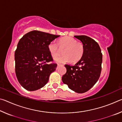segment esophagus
Masks as SVG:
<instances>
[{
  "instance_id": "1",
  "label": "esophagus",
  "mask_w": 122,
  "mask_h": 122,
  "mask_svg": "<svg viewBox=\"0 0 122 122\" xmlns=\"http://www.w3.org/2000/svg\"><path fill=\"white\" fill-rule=\"evenodd\" d=\"M61 65H57V67H56V70H57V69H59V67H60V66Z\"/></svg>"
}]
</instances>
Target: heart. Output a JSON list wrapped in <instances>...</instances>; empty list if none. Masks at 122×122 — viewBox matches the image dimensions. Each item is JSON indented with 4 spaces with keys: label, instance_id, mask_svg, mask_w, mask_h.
Masks as SVG:
<instances>
[{
    "label": "heart",
    "instance_id": "1",
    "mask_svg": "<svg viewBox=\"0 0 122 122\" xmlns=\"http://www.w3.org/2000/svg\"><path fill=\"white\" fill-rule=\"evenodd\" d=\"M48 51L53 59H56L63 50V56L56 59L58 63H66L71 62L76 63L80 61L84 54V49L82 44L77 42V40L71 37H65L60 39L58 44L52 41L48 46Z\"/></svg>",
    "mask_w": 122,
    "mask_h": 122
}]
</instances>
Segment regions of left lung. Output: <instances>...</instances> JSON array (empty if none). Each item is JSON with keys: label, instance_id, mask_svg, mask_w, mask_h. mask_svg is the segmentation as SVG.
I'll list each match as a JSON object with an SVG mask.
<instances>
[{"label": "left lung", "instance_id": "1", "mask_svg": "<svg viewBox=\"0 0 122 122\" xmlns=\"http://www.w3.org/2000/svg\"><path fill=\"white\" fill-rule=\"evenodd\" d=\"M84 46L83 56L73 66L65 65L67 72L62 77L63 83L77 93H84L92 88L100 78L102 54L97 42L86 36H75Z\"/></svg>", "mask_w": 122, "mask_h": 122}]
</instances>
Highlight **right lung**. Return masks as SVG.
Listing matches in <instances>:
<instances>
[{
  "instance_id": "right-lung-1",
  "label": "right lung",
  "mask_w": 122,
  "mask_h": 122,
  "mask_svg": "<svg viewBox=\"0 0 122 122\" xmlns=\"http://www.w3.org/2000/svg\"><path fill=\"white\" fill-rule=\"evenodd\" d=\"M59 36L33 30L19 40L14 54L15 71L18 81L25 89L35 91L47 83L57 67L56 63H48L53 58L48 46Z\"/></svg>"
}]
</instances>
